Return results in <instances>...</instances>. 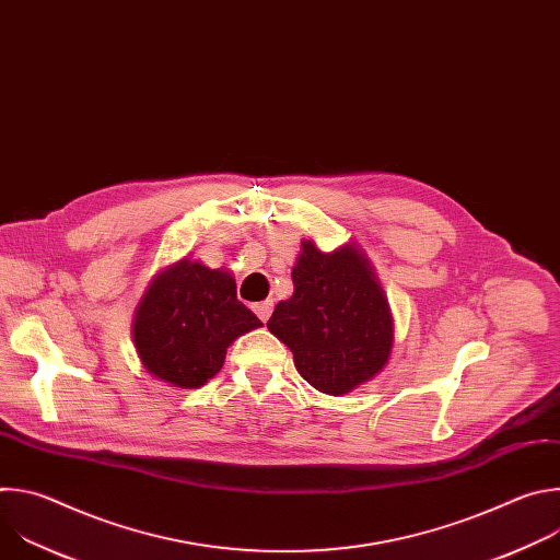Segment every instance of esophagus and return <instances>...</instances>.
<instances>
[{"instance_id":"esophagus-1","label":"esophagus","mask_w":560,"mask_h":560,"mask_svg":"<svg viewBox=\"0 0 560 560\" xmlns=\"http://www.w3.org/2000/svg\"><path fill=\"white\" fill-rule=\"evenodd\" d=\"M253 310H255V314L261 318V322L266 324L268 318H270V314H272V301H261V303H255V305H253Z\"/></svg>"}]
</instances>
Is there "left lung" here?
<instances>
[{
	"instance_id": "left-lung-1",
	"label": "left lung",
	"mask_w": 560,
	"mask_h": 560,
	"mask_svg": "<svg viewBox=\"0 0 560 560\" xmlns=\"http://www.w3.org/2000/svg\"><path fill=\"white\" fill-rule=\"evenodd\" d=\"M292 283L268 330L290 348L299 374L330 396L374 378L392 354L394 318L363 250L346 244L324 253L303 238Z\"/></svg>"
}]
</instances>
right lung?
<instances>
[{
	"label": "right lung",
	"mask_w": 560,
	"mask_h": 560,
	"mask_svg": "<svg viewBox=\"0 0 560 560\" xmlns=\"http://www.w3.org/2000/svg\"><path fill=\"white\" fill-rule=\"evenodd\" d=\"M264 324L236 299L232 272L184 257L159 270L132 318L141 365L173 387L197 389L225 361L234 339Z\"/></svg>",
	"instance_id": "add662e5"
}]
</instances>
